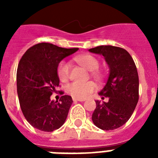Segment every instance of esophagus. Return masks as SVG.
Masks as SVG:
<instances>
[{
  "instance_id": "esophagus-1",
  "label": "esophagus",
  "mask_w": 158,
  "mask_h": 158,
  "mask_svg": "<svg viewBox=\"0 0 158 158\" xmlns=\"http://www.w3.org/2000/svg\"><path fill=\"white\" fill-rule=\"evenodd\" d=\"M73 101L74 102H84L85 101L84 99H79V98H73Z\"/></svg>"
}]
</instances>
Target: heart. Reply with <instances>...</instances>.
I'll return each mask as SVG.
<instances>
[{"label": "heart", "instance_id": "b5f03b06", "mask_svg": "<svg viewBox=\"0 0 158 158\" xmlns=\"http://www.w3.org/2000/svg\"><path fill=\"white\" fill-rule=\"evenodd\" d=\"M75 61L84 67L89 71H92V74L97 79H101V73L98 70L99 66L98 60L96 57L89 54H84L78 56L74 58ZM57 74L61 82H67L70 75V65L69 62L63 60L59 64L57 68ZM96 84L94 82L89 81L86 83L82 82H73L66 87L67 93L75 98H85L89 94L96 90Z\"/></svg>", "mask_w": 158, "mask_h": 158}]
</instances>
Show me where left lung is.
Listing matches in <instances>:
<instances>
[{
    "mask_svg": "<svg viewBox=\"0 0 158 158\" xmlns=\"http://www.w3.org/2000/svg\"><path fill=\"white\" fill-rule=\"evenodd\" d=\"M89 51L102 55L109 66L107 82L99 92L108 102L96 101L92 120L101 130H115L129 120L139 101L137 68L130 53L121 48L99 46Z\"/></svg>",
    "mask_w": 158,
    "mask_h": 158,
    "instance_id": "8db88e82",
    "label": "left lung"
}]
</instances>
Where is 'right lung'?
I'll return each instance as SVG.
<instances>
[{
  "label": "right lung",
  "instance_id": "obj_1",
  "mask_svg": "<svg viewBox=\"0 0 158 158\" xmlns=\"http://www.w3.org/2000/svg\"><path fill=\"white\" fill-rule=\"evenodd\" d=\"M78 50L42 43L28 48L19 60L17 93L22 112L33 127L52 132L61 127L66 120L72 98L63 95L55 102L51 96L59 86V63Z\"/></svg>",
  "mask_w": 158,
  "mask_h": 158
}]
</instances>
